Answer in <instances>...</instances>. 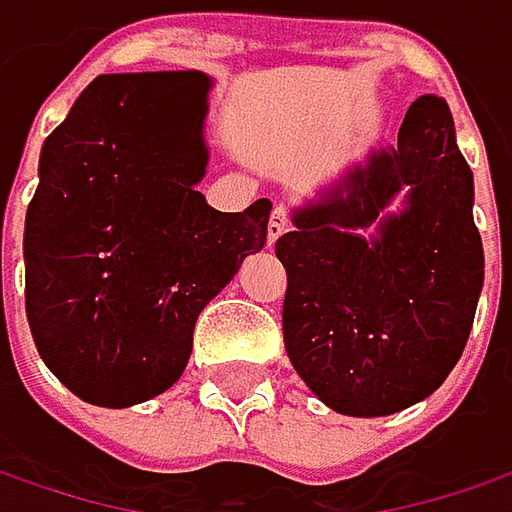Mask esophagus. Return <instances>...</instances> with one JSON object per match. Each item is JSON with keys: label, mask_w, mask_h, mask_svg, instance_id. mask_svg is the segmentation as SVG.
<instances>
[{"label": "esophagus", "mask_w": 512, "mask_h": 512, "mask_svg": "<svg viewBox=\"0 0 512 512\" xmlns=\"http://www.w3.org/2000/svg\"><path fill=\"white\" fill-rule=\"evenodd\" d=\"M286 229H289V212H286L283 206H275V209H272V217H269V229H266L269 246H275L280 234H286Z\"/></svg>", "instance_id": "34e87169"}]
</instances>
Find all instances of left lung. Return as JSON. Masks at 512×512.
Wrapping results in <instances>:
<instances>
[{
    "mask_svg": "<svg viewBox=\"0 0 512 512\" xmlns=\"http://www.w3.org/2000/svg\"><path fill=\"white\" fill-rule=\"evenodd\" d=\"M329 203L300 209L275 243L286 269L283 344L332 410L392 415L433 395L464 352L484 280L473 223V171L456 145L450 105L412 102L398 148L355 168ZM398 190L411 209L368 225Z\"/></svg>",
    "mask_w": 512,
    "mask_h": 512,
    "instance_id": "8db88e82",
    "label": "left lung"
}]
</instances>
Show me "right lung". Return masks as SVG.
Returning a JSON list of instances; mask_svg holds the SVG:
<instances>
[{"instance_id":"right-lung-1","label":"right lung","mask_w":512,"mask_h":512,"mask_svg":"<svg viewBox=\"0 0 512 512\" xmlns=\"http://www.w3.org/2000/svg\"><path fill=\"white\" fill-rule=\"evenodd\" d=\"M200 71L105 74L42 145L25 217V312L77 398L131 407L189 364L203 306L266 243L269 200L217 212Z\"/></svg>"}]
</instances>
